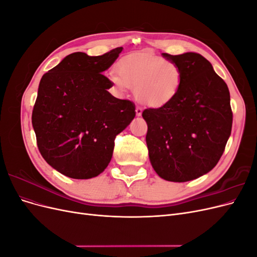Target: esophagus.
I'll list each match as a JSON object with an SVG mask.
<instances>
[{"instance_id":"obj_1","label":"esophagus","mask_w":257,"mask_h":257,"mask_svg":"<svg viewBox=\"0 0 257 257\" xmlns=\"http://www.w3.org/2000/svg\"><path fill=\"white\" fill-rule=\"evenodd\" d=\"M135 111H136V114H137V115H142V113H143V108H142V107H139V106H137Z\"/></svg>"}]
</instances>
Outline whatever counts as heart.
<instances>
[{"label": "heart", "instance_id": "obj_1", "mask_svg": "<svg viewBox=\"0 0 257 257\" xmlns=\"http://www.w3.org/2000/svg\"><path fill=\"white\" fill-rule=\"evenodd\" d=\"M118 73L110 75L116 91L124 94L128 89H134L137 102L152 108L168 104L177 95L182 81L178 64L148 52L123 59Z\"/></svg>", "mask_w": 257, "mask_h": 257}]
</instances>
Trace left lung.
I'll return each instance as SVG.
<instances>
[{"label": "left lung", "instance_id": "1", "mask_svg": "<svg viewBox=\"0 0 257 257\" xmlns=\"http://www.w3.org/2000/svg\"><path fill=\"white\" fill-rule=\"evenodd\" d=\"M163 57L181 68L182 81L168 104L143 111L149 158L161 178L191 181L209 173L224 152L232 124L229 91L199 53Z\"/></svg>", "mask_w": 257, "mask_h": 257}]
</instances>
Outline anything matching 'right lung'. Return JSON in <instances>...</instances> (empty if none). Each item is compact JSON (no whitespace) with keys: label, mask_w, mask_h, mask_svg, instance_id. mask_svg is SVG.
Instances as JSON below:
<instances>
[{"label":"right lung","mask_w":257,"mask_h":257,"mask_svg":"<svg viewBox=\"0 0 257 257\" xmlns=\"http://www.w3.org/2000/svg\"><path fill=\"white\" fill-rule=\"evenodd\" d=\"M122 49L97 57L71 53L42 77L32 125L42 157L62 175L90 179L103 173L115 136L135 118L134 103L112 96V82L102 74Z\"/></svg>","instance_id":"add662e5"}]
</instances>
